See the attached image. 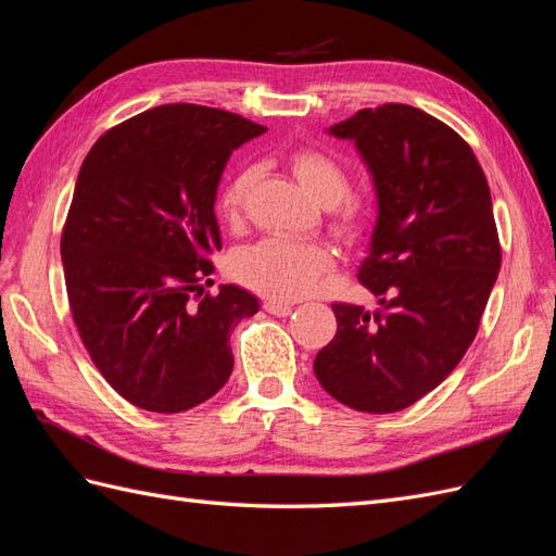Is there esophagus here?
Here are the masks:
<instances>
[{
    "instance_id": "34e87169",
    "label": "esophagus",
    "mask_w": 556,
    "mask_h": 556,
    "mask_svg": "<svg viewBox=\"0 0 556 556\" xmlns=\"http://www.w3.org/2000/svg\"><path fill=\"white\" fill-rule=\"evenodd\" d=\"M264 311L271 313V315H278V317H285V315L292 313V304H288V301L268 299V301H264Z\"/></svg>"
}]
</instances>
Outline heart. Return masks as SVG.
<instances>
[{"label":"heart","instance_id":"1","mask_svg":"<svg viewBox=\"0 0 556 556\" xmlns=\"http://www.w3.org/2000/svg\"><path fill=\"white\" fill-rule=\"evenodd\" d=\"M292 172L304 190L323 206H336L350 194V176L343 166L319 150H299L292 157ZM255 169H243L231 176L217 199V211L227 225H239L245 197L255 182ZM343 233H357L362 217L355 208H345L339 217ZM331 266V252L319 243H299L280 237H268L231 257L229 271L233 280L264 296L299 299L315 290Z\"/></svg>","mask_w":556,"mask_h":556}]
</instances>
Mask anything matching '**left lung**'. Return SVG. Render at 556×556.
<instances>
[{"instance_id":"obj_1","label":"left lung","mask_w":556,"mask_h":556,"mask_svg":"<svg viewBox=\"0 0 556 556\" xmlns=\"http://www.w3.org/2000/svg\"><path fill=\"white\" fill-rule=\"evenodd\" d=\"M374 176L378 220L359 282L376 313L331 304L336 336L313 371L362 413H396L439 387L473 343L501 268L492 194L457 131L408 104L362 109L329 127Z\"/></svg>"}]
</instances>
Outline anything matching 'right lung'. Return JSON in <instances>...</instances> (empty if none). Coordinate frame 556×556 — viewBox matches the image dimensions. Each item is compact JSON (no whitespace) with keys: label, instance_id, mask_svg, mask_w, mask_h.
Wrapping results in <instances>:
<instances>
[{"label":"right lung","instance_id":"1","mask_svg":"<svg viewBox=\"0 0 556 556\" xmlns=\"http://www.w3.org/2000/svg\"><path fill=\"white\" fill-rule=\"evenodd\" d=\"M266 127L223 109L166 104L111 127L78 172L62 229L70 308L113 390L182 413L229 380V336L257 296L213 285L223 248L215 192L225 164Z\"/></svg>","mask_w":556,"mask_h":556}]
</instances>
